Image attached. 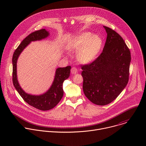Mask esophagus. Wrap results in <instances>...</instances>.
I'll list each match as a JSON object with an SVG mask.
<instances>
[{
  "instance_id": "esophagus-1",
  "label": "esophagus",
  "mask_w": 146,
  "mask_h": 146,
  "mask_svg": "<svg viewBox=\"0 0 146 146\" xmlns=\"http://www.w3.org/2000/svg\"><path fill=\"white\" fill-rule=\"evenodd\" d=\"M77 72H78L77 69L76 68H75V67L72 68V69H71V73H72V74H76V73H77Z\"/></svg>"
}]
</instances>
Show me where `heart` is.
Wrapping results in <instances>:
<instances>
[{
	"instance_id": "heart-1",
	"label": "heart",
	"mask_w": 146,
	"mask_h": 146,
	"mask_svg": "<svg viewBox=\"0 0 146 146\" xmlns=\"http://www.w3.org/2000/svg\"><path fill=\"white\" fill-rule=\"evenodd\" d=\"M102 46V40L91 32H83L76 36L69 43L68 49L77 54V60L82 64H88L98 54Z\"/></svg>"
}]
</instances>
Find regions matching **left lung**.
Listing matches in <instances>:
<instances>
[{
  "label": "left lung",
  "mask_w": 146,
  "mask_h": 146,
  "mask_svg": "<svg viewBox=\"0 0 146 146\" xmlns=\"http://www.w3.org/2000/svg\"><path fill=\"white\" fill-rule=\"evenodd\" d=\"M103 27L107 38L102 52L91 64L81 67L83 91L92 103L99 106L110 103L125 88L131 60L122 37L111 28Z\"/></svg>",
  "instance_id": "obj_1"
}]
</instances>
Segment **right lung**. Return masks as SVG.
Listing matches in <instances>:
<instances>
[{
	"label": "right lung",
	"mask_w": 146,
	"mask_h": 146,
	"mask_svg": "<svg viewBox=\"0 0 146 146\" xmlns=\"http://www.w3.org/2000/svg\"><path fill=\"white\" fill-rule=\"evenodd\" d=\"M50 35L48 31L45 29L35 31L25 38L14 52L13 62V85L23 99L29 105L40 110L46 111L52 109L57 105L64 95L63 82L69 78L71 66L58 68L56 69L54 81L50 88L44 94L36 95L25 92L20 86L17 73V63L19 56L23 50L34 41L41 40Z\"/></svg>",
	"instance_id": "right-lung-1"
}]
</instances>
